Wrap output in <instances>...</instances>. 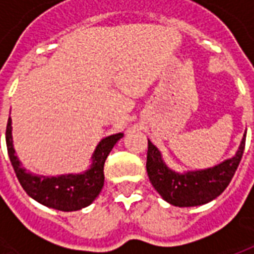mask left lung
<instances>
[{"label": "left lung", "instance_id": "1", "mask_svg": "<svg viewBox=\"0 0 254 254\" xmlns=\"http://www.w3.org/2000/svg\"><path fill=\"white\" fill-rule=\"evenodd\" d=\"M244 134L237 154L209 169L177 173L169 169L159 149L148 140L147 173L149 181L163 200L176 207H196L212 201L229 187L245 149Z\"/></svg>", "mask_w": 254, "mask_h": 254}]
</instances>
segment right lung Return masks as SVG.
Listing matches in <instances>:
<instances>
[{
  "label": "right lung",
  "instance_id": "1",
  "mask_svg": "<svg viewBox=\"0 0 254 254\" xmlns=\"http://www.w3.org/2000/svg\"><path fill=\"white\" fill-rule=\"evenodd\" d=\"M122 136L124 133H117L100 140L92 155V165L87 171L57 177L35 176L21 167L13 148L10 118L6 125V148L16 177L27 194L46 207L69 212L88 207L99 196L105 184L103 166L106 158Z\"/></svg>",
  "mask_w": 254,
  "mask_h": 254
}]
</instances>
